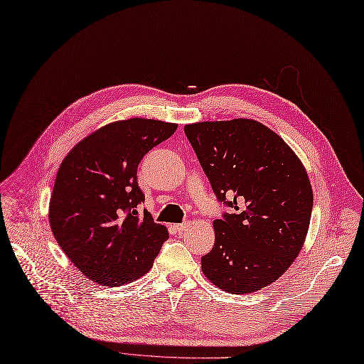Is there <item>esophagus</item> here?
I'll list each match as a JSON object with an SVG mask.
<instances>
[{"instance_id":"esophagus-1","label":"esophagus","mask_w":364,"mask_h":364,"mask_svg":"<svg viewBox=\"0 0 364 364\" xmlns=\"http://www.w3.org/2000/svg\"><path fill=\"white\" fill-rule=\"evenodd\" d=\"M173 228H175V231L183 232V231L187 230V228H189V223H187V222H184V223H177Z\"/></svg>"}]
</instances>
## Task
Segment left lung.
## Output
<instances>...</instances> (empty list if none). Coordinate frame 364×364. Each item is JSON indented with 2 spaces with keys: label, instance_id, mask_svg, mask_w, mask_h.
Segmentation results:
<instances>
[{
  "label": "left lung",
  "instance_id": "8db88e82",
  "mask_svg": "<svg viewBox=\"0 0 364 364\" xmlns=\"http://www.w3.org/2000/svg\"><path fill=\"white\" fill-rule=\"evenodd\" d=\"M187 139L218 200L216 241L200 258L211 284L249 294L273 284L297 258L311 223L307 172L274 132L253 119L187 124Z\"/></svg>",
  "mask_w": 364,
  "mask_h": 364
}]
</instances>
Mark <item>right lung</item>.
I'll use <instances>...</instances> for the list:
<instances>
[{"label": "right lung", "mask_w": 364, "mask_h": 364, "mask_svg": "<svg viewBox=\"0 0 364 364\" xmlns=\"http://www.w3.org/2000/svg\"><path fill=\"white\" fill-rule=\"evenodd\" d=\"M177 124L130 118L111 123L67 154L53 186L49 222L57 243L80 273L97 285L118 287L145 274L168 240L164 225L138 205L144 156Z\"/></svg>", "instance_id": "right-lung-1"}]
</instances>
